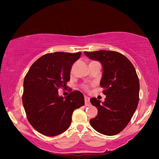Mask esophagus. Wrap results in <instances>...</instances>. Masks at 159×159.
<instances>
[{"mask_svg":"<svg viewBox=\"0 0 159 159\" xmlns=\"http://www.w3.org/2000/svg\"><path fill=\"white\" fill-rule=\"evenodd\" d=\"M84 102H85V106H88L90 105V98L88 96H84Z\"/></svg>","mask_w":159,"mask_h":159,"instance_id":"34e87169","label":"esophagus"}]
</instances>
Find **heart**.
I'll return each instance as SVG.
<instances>
[{"label": "heart", "mask_w": 159, "mask_h": 159, "mask_svg": "<svg viewBox=\"0 0 159 159\" xmlns=\"http://www.w3.org/2000/svg\"><path fill=\"white\" fill-rule=\"evenodd\" d=\"M88 86H85V87H84V89H85V90H88Z\"/></svg>", "instance_id": "obj_1"}]
</instances>
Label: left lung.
Returning <instances> with one entry per match:
<instances>
[{
	"label": "left lung",
	"instance_id": "1",
	"mask_svg": "<svg viewBox=\"0 0 159 159\" xmlns=\"http://www.w3.org/2000/svg\"><path fill=\"white\" fill-rule=\"evenodd\" d=\"M103 66L100 85L106 95L104 102L95 98L90 103L98 108L90 120L93 129L105 135H114L127 127L138 105L140 82L135 69L122 54L111 51L84 52Z\"/></svg>",
	"mask_w": 159,
	"mask_h": 159
}]
</instances>
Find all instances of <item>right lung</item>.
Here are the masks:
<instances>
[{"label": "right lung", "instance_id": "right-lung-1", "mask_svg": "<svg viewBox=\"0 0 159 159\" xmlns=\"http://www.w3.org/2000/svg\"><path fill=\"white\" fill-rule=\"evenodd\" d=\"M82 53L55 52L38 58L24 80L23 106L29 122L40 133L56 136L70 126L76 108L84 105L83 94L78 90L66 97L58 89L66 87L71 66Z\"/></svg>", "mask_w": 159, "mask_h": 159}]
</instances>
